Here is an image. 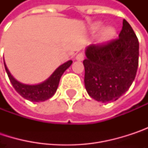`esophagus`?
<instances>
[{"mask_svg":"<svg viewBox=\"0 0 148 148\" xmlns=\"http://www.w3.org/2000/svg\"><path fill=\"white\" fill-rule=\"evenodd\" d=\"M84 58H85V56H84L83 53H79V54H77V56H76V57H75V59H76L77 61H83Z\"/></svg>","mask_w":148,"mask_h":148,"instance_id":"obj_1","label":"esophagus"}]
</instances>
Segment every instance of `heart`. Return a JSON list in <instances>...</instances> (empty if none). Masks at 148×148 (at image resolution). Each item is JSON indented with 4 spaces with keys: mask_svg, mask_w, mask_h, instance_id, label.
Returning a JSON list of instances; mask_svg holds the SVG:
<instances>
[{
    "mask_svg": "<svg viewBox=\"0 0 148 148\" xmlns=\"http://www.w3.org/2000/svg\"><path fill=\"white\" fill-rule=\"evenodd\" d=\"M103 27V23L100 21L95 22L92 26L91 30L92 32H98ZM116 35V29L113 27L112 25H107L104 26L101 32L99 34L98 37V44L100 45H104L108 43H110Z\"/></svg>",
    "mask_w": 148,
    "mask_h": 148,
    "instance_id": "1",
    "label": "heart"
}]
</instances>
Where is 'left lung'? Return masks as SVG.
Here are the masks:
<instances>
[{"instance_id":"left-lung-1","label":"left lung","mask_w":148,"mask_h":148,"mask_svg":"<svg viewBox=\"0 0 148 148\" xmlns=\"http://www.w3.org/2000/svg\"><path fill=\"white\" fill-rule=\"evenodd\" d=\"M85 87L91 98L108 103L118 99L132 85L139 62V42L123 19L119 38L86 48Z\"/></svg>"}]
</instances>
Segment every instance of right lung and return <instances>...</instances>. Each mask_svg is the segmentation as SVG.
<instances>
[{
  "label": "right lung",
  "mask_w": 148,
  "mask_h": 148,
  "mask_svg": "<svg viewBox=\"0 0 148 148\" xmlns=\"http://www.w3.org/2000/svg\"><path fill=\"white\" fill-rule=\"evenodd\" d=\"M72 63H73L72 60L64 62L63 64L60 65L47 79L36 85L24 84L18 81L9 72L5 62L4 65H5L6 72L8 75V78L13 86L14 87L17 92H18L19 95H21L24 99L32 102H43L50 99L56 93L62 75L71 66Z\"/></svg>",
  "instance_id": "right-lung-1"
}]
</instances>
